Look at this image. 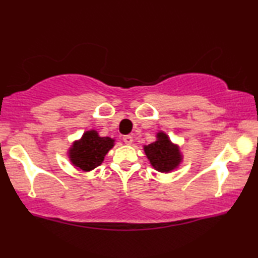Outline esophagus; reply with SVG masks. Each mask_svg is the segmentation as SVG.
Segmentation results:
<instances>
[{
  "label": "esophagus",
  "instance_id": "obj_1",
  "mask_svg": "<svg viewBox=\"0 0 258 258\" xmlns=\"http://www.w3.org/2000/svg\"><path fill=\"white\" fill-rule=\"evenodd\" d=\"M122 140H124L125 144L130 145V144L133 143V137L130 136V134H128V136H124V137H122Z\"/></svg>",
  "mask_w": 258,
  "mask_h": 258
}]
</instances>
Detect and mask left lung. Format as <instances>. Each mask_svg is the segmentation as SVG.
I'll list each match as a JSON object with an SVG mask.
<instances>
[{
    "label": "left lung",
    "mask_w": 258,
    "mask_h": 258,
    "mask_svg": "<svg viewBox=\"0 0 258 258\" xmlns=\"http://www.w3.org/2000/svg\"><path fill=\"white\" fill-rule=\"evenodd\" d=\"M144 151L153 168L161 173H169L170 170L177 168L182 161L179 146L173 144L164 132L157 134V140L154 143L145 145Z\"/></svg>",
    "instance_id": "obj_1"
}]
</instances>
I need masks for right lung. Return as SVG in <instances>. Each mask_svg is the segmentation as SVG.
I'll use <instances>...</instances> for the list:
<instances>
[{
    "mask_svg": "<svg viewBox=\"0 0 258 258\" xmlns=\"http://www.w3.org/2000/svg\"><path fill=\"white\" fill-rule=\"evenodd\" d=\"M114 146V139L108 137H99L97 131L90 130L76 140L69 150V158L72 165L77 168L90 172L100 166L105 155Z\"/></svg>",
    "mask_w": 258,
    "mask_h": 258,
    "instance_id": "right-lung-1",
    "label": "right lung"
}]
</instances>
